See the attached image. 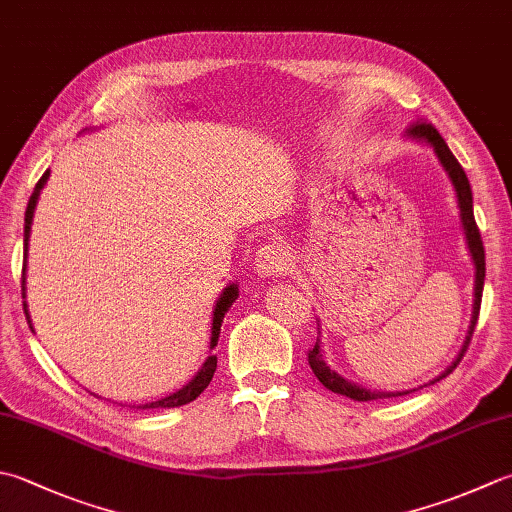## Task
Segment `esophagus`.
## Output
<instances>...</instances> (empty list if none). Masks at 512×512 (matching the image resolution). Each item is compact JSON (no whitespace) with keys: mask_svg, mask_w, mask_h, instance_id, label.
Segmentation results:
<instances>
[{"mask_svg":"<svg viewBox=\"0 0 512 512\" xmlns=\"http://www.w3.org/2000/svg\"><path fill=\"white\" fill-rule=\"evenodd\" d=\"M288 262L290 257L286 253V248L279 242H273L259 248L255 266H257V273L262 277H279L288 270Z\"/></svg>","mask_w":512,"mask_h":512,"instance_id":"obj_1","label":"esophagus"}]
</instances>
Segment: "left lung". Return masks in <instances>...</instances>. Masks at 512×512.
<instances>
[{"label":"left lung","instance_id":"8db88e82","mask_svg":"<svg viewBox=\"0 0 512 512\" xmlns=\"http://www.w3.org/2000/svg\"><path fill=\"white\" fill-rule=\"evenodd\" d=\"M408 135L415 137V139H424L430 146L435 148V153L439 157V162L446 168V173L450 177V182L455 186V193H457V202H459V210H462V224L466 230V239H468V248H470V255H473V262H475V304H473V319H470V330H468V337H466V344L462 348V353L457 355V359L453 362V366H448L442 377L450 375L453 370L457 368V364L462 362V357L466 355V348L470 346V339H473L475 333V326H477V317H479V306H482V293H484V277H486V257H484V244H482V235H479V228L475 222V215H473V190H470L468 184V177L464 173L462 164L457 162L455 155L450 153V148L446 146L444 137L437 133V128L428 122H415L413 126L408 128ZM308 364L313 368L315 377L322 382L328 390H333L337 395H346L350 399H355V402H373V399H388V397H402L408 395L410 390H397V393H386V390H370V388H362V386H355L346 382V379L339 377L337 373H333L324 362L322 353H319V344L315 342V346L308 350ZM442 377H437L435 382H439Z\"/></svg>","mask_w":512,"mask_h":512}]
</instances>
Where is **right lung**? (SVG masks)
I'll list each match as a JSON object with an SVG mask.
<instances>
[{
    "instance_id": "add662e5",
    "label": "right lung",
    "mask_w": 512,
    "mask_h": 512,
    "mask_svg": "<svg viewBox=\"0 0 512 512\" xmlns=\"http://www.w3.org/2000/svg\"><path fill=\"white\" fill-rule=\"evenodd\" d=\"M48 175H50V173L46 170V173L42 175V179H39V182L35 184L33 195H30V199H28L26 217H24V248H28L30 224H33V213H35V206H37L39 190L44 188ZM24 270H26V262H24ZM24 290H26V288H24V273H22V297L26 295ZM237 295H239V288H237V284H230V286L224 290V295L219 297V302H217V306H215V317H213V337H210V348H215V346H217L219 328H222L224 315L228 313V308L233 306V302L237 299ZM24 313H26V319H28V322H30L28 310H26V304H24ZM30 328H33V326H30ZM215 368H217V357H215V355H208V359L204 362L202 370H199V373L195 375L193 382H188V386H184L182 390H177V393H173V395H168V397H164V399H157V402H150V404H144V406H139V408H177V406L190 404V402H193V399H197L199 395L204 393V388L210 384V379H213V375H215Z\"/></svg>"
}]
</instances>
